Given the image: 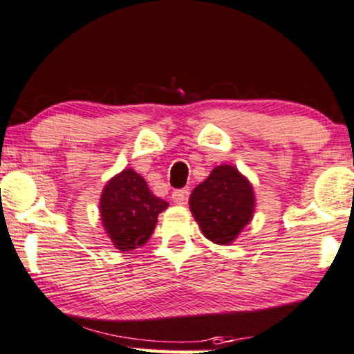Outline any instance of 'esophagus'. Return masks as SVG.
<instances>
[{
  "label": "esophagus",
  "instance_id": "obj_1",
  "mask_svg": "<svg viewBox=\"0 0 354 354\" xmlns=\"http://www.w3.org/2000/svg\"><path fill=\"white\" fill-rule=\"evenodd\" d=\"M188 195H190V190L188 188H180V190L172 192V200L176 201L177 205H185L188 200Z\"/></svg>",
  "mask_w": 354,
  "mask_h": 354
}]
</instances>
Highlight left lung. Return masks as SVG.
Segmentation results:
<instances>
[{"instance_id": "obj_1", "label": "left lung", "mask_w": 354, "mask_h": 354, "mask_svg": "<svg viewBox=\"0 0 354 354\" xmlns=\"http://www.w3.org/2000/svg\"><path fill=\"white\" fill-rule=\"evenodd\" d=\"M190 209L205 237L227 245L249 224L254 214V190L236 167L219 166L194 188Z\"/></svg>"}]
</instances>
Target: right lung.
I'll return each instance as SVG.
<instances>
[{"instance_id":"right-lung-1","label":"right lung","mask_w":354,"mask_h":354,"mask_svg":"<svg viewBox=\"0 0 354 354\" xmlns=\"http://www.w3.org/2000/svg\"><path fill=\"white\" fill-rule=\"evenodd\" d=\"M167 206V201L151 194L143 177L125 169L105 185L100 216L113 245L122 252H130L148 241L158 223V214Z\"/></svg>"}]
</instances>
